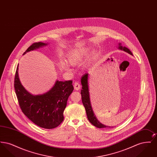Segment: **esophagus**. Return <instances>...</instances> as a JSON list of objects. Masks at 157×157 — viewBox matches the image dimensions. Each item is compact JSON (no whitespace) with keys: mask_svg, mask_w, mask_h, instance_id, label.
<instances>
[{"mask_svg":"<svg viewBox=\"0 0 157 157\" xmlns=\"http://www.w3.org/2000/svg\"><path fill=\"white\" fill-rule=\"evenodd\" d=\"M81 85H80V83H79V82L76 81V82H75L74 83V89L75 90H78L81 89Z\"/></svg>","mask_w":157,"mask_h":157,"instance_id":"obj_1","label":"esophagus"}]
</instances>
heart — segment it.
Returning <instances> with one entry per match:
<instances>
[{"label": "heart", "instance_id": "obj_1", "mask_svg": "<svg viewBox=\"0 0 157 157\" xmlns=\"http://www.w3.org/2000/svg\"><path fill=\"white\" fill-rule=\"evenodd\" d=\"M88 53V49L85 48H77L70 51L66 55V61L72 65H76L81 63L83 60L86 56ZM65 69H69L67 64H64Z\"/></svg>", "mask_w": 157, "mask_h": 157}]
</instances>
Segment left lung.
Returning a JSON list of instances; mask_svg holds the SVG:
<instances>
[{
	"mask_svg": "<svg viewBox=\"0 0 157 157\" xmlns=\"http://www.w3.org/2000/svg\"><path fill=\"white\" fill-rule=\"evenodd\" d=\"M119 49L121 50H123L125 52L131 54L132 55V53L130 51L129 49H128L125 46H121V44H119ZM88 74H85L83 75L81 78V83L82 85V90L81 91V96H82V101L83 105L85 108L88 119L90 121V122L94 125L95 127L99 128H106V126L102 124L98 121L95 115H94L90 102V93H89V88H88Z\"/></svg>",
	"mask_w": 157,
	"mask_h": 157,
	"instance_id": "left-lung-1",
	"label": "left lung"
}]
</instances>
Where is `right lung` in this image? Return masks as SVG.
Returning <instances> with one entry per match:
<instances>
[{
	"label": "right lung",
	"instance_id": "obj_1",
	"mask_svg": "<svg viewBox=\"0 0 157 157\" xmlns=\"http://www.w3.org/2000/svg\"><path fill=\"white\" fill-rule=\"evenodd\" d=\"M46 45L42 42H35L30 45L23 55ZM14 87L22 111L35 124L45 129H53L63 122V111L67 99L74 90L72 81H57L48 92L33 95L24 88L20 82L17 65Z\"/></svg>",
	"mask_w": 157,
	"mask_h": 157
}]
</instances>
